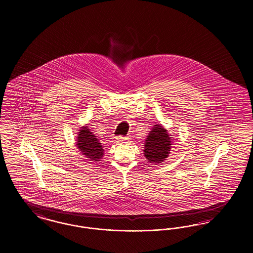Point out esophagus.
Returning a JSON list of instances; mask_svg holds the SVG:
<instances>
[{"instance_id": "obj_1", "label": "esophagus", "mask_w": 253, "mask_h": 253, "mask_svg": "<svg viewBox=\"0 0 253 253\" xmlns=\"http://www.w3.org/2000/svg\"><path fill=\"white\" fill-rule=\"evenodd\" d=\"M129 139H130L129 136H118L117 142H119V143H124V142L128 141Z\"/></svg>"}]
</instances>
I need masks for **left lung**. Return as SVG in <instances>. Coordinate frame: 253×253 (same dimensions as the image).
<instances>
[{
	"instance_id": "left-lung-1",
	"label": "left lung",
	"mask_w": 253,
	"mask_h": 253,
	"mask_svg": "<svg viewBox=\"0 0 253 253\" xmlns=\"http://www.w3.org/2000/svg\"><path fill=\"white\" fill-rule=\"evenodd\" d=\"M172 139L168 131L160 124L155 125L145 140L146 159L156 165L162 163L169 157Z\"/></svg>"
}]
</instances>
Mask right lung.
<instances>
[{"label": "right lung", "mask_w": 253, "mask_h": 253, "mask_svg": "<svg viewBox=\"0 0 253 253\" xmlns=\"http://www.w3.org/2000/svg\"><path fill=\"white\" fill-rule=\"evenodd\" d=\"M77 147L86 158L99 161L104 154V149L96 135L90 131L88 126H84L78 132Z\"/></svg>", "instance_id": "right-lung-1"}]
</instances>
